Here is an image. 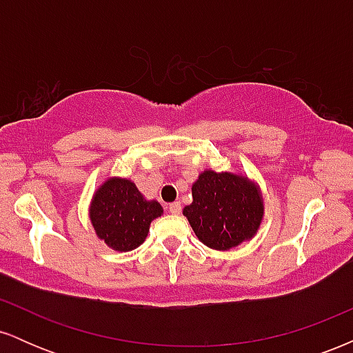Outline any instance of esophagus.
Returning a JSON list of instances; mask_svg holds the SVG:
<instances>
[{
    "mask_svg": "<svg viewBox=\"0 0 353 353\" xmlns=\"http://www.w3.org/2000/svg\"><path fill=\"white\" fill-rule=\"evenodd\" d=\"M181 210H182V205L179 202H172V204H169V212L174 214V216L181 214Z\"/></svg>",
    "mask_w": 353,
    "mask_h": 353,
    "instance_id": "obj_1",
    "label": "esophagus"
}]
</instances>
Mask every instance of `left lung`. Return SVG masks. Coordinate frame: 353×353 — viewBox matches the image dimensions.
<instances>
[{
	"label": "left lung",
	"instance_id": "1",
	"mask_svg": "<svg viewBox=\"0 0 353 353\" xmlns=\"http://www.w3.org/2000/svg\"><path fill=\"white\" fill-rule=\"evenodd\" d=\"M204 245L230 250L250 241L264 219V197L244 174L205 169L192 184V202L182 210Z\"/></svg>",
	"mask_w": 353,
	"mask_h": 353
}]
</instances>
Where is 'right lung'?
I'll return each mask as SVG.
<instances>
[{
    "label": "right lung",
    "mask_w": 353,
    "mask_h": 353,
    "mask_svg": "<svg viewBox=\"0 0 353 353\" xmlns=\"http://www.w3.org/2000/svg\"><path fill=\"white\" fill-rule=\"evenodd\" d=\"M164 209L148 201L131 179L108 177L89 204V221L98 239L117 252L134 250L145 241L149 225Z\"/></svg>",
    "instance_id": "right-lung-1"
}]
</instances>
